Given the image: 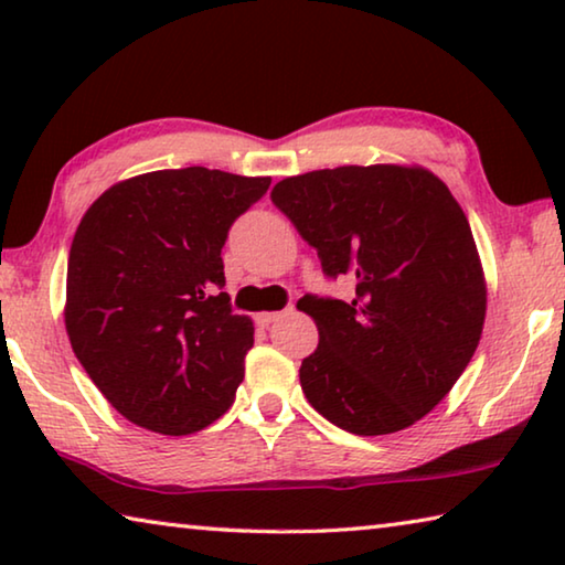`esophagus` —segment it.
Masks as SVG:
<instances>
[{"label":"esophagus","instance_id":"34e87169","mask_svg":"<svg viewBox=\"0 0 565 565\" xmlns=\"http://www.w3.org/2000/svg\"><path fill=\"white\" fill-rule=\"evenodd\" d=\"M285 312L288 310H280V312H259V316L255 318L257 320V326H263V328H267V326H273V323H277V320H280Z\"/></svg>","mask_w":565,"mask_h":565}]
</instances>
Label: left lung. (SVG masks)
Segmentation results:
<instances>
[{
    "label": "left lung",
    "mask_w": 565,
    "mask_h": 565,
    "mask_svg": "<svg viewBox=\"0 0 565 565\" xmlns=\"http://www.w3.org/2000/svg\"><path fill=\"white\" fill-rule=\"evenodd\" d=\"M270 196L323 275L355 282L349 302L298 300L320 335L300 366L310 406L359 437L412 427L482 335L488 292L465 212L431 171L392 163L300 173Z\"/></svg>",
    "instance_id": "8db88e82"
}]
</instances>
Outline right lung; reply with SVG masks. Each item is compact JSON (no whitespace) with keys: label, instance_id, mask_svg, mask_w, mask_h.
Instances as JSON below:
<instances>
[{"label":"right lung","instance_id":"add662e5","mask_svg":"<svg viewBox=\"0 0 565 565\" xmlns=\"http://www.w3.org/2000/svg\"><path fill=\"white\" fill-rule=\"evenodd\" d=\"M270 177L189 167L120 181L85 212L67 257L65 328L113 409L181 437L230 409L255 326L234 316L222 247Z\"/></svg>","mask_w":565,"mask_h":565}]
</instances>
